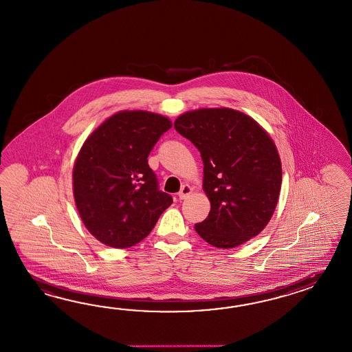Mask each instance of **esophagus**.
<instances>
[{"mask_svg": "<svg viewBox=\"0 0 352 352\" xmlns=\"http://www.w3.org/2000/svg\"><path fill=\"white\" fill-rule=\"evenodd\" d=\"M192 192V188L190 186V185H184L182 188H181L180 192L177 194V197H179V199H185V197H188L190 194Z\"/></svg>", "mask_w": 352, "mask_h": 352, "instance_id": "34e87169", "label": "esophagus"}]
</instances>
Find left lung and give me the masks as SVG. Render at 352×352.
Listing matches in <instances>:
<instances>
[{
    "mask_svg": "<svg viewBox=\"0 0 352 352\" xmlns=\"http://www.w3.org/2000/svg\"><path fill=\"white\" fill-rule=\"evenodd\" d=\"M175 129L199 149L210 212L195 230L209 245L233 248L267 226L281 188V162L270 135L233 109L180 115Z\"/></svg>",
    "mask_w": 352,
    "mask_h": 352,
    "instance_id": "obj_1",
    "label": "left lung"
}]
</instances>
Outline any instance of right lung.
<instances>
[{
  "label": "right lung",
  "mask_w": 352,
  "mask_h": 352,
  "mask_svg": "<svg viewBox=\"0 0 352 352\" xmlns=\"http://www.w3.org/2000/svg\"><path fill=\"white\" fill-rule=\"evenodd\" d=\"M171 126L162 115L120 111L83 143L74 167V201L86 228L104 245H137L172 204L147 160Z\"/></svg>",
  "instance_id": "1"
}]
</instances>
